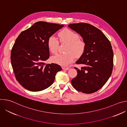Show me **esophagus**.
Returning a JSON list of instances; mask_svg holds the SVG:
<instances>
[{
	"label": "esophagus",
	"instance_id": "1",
	"mask_svg": "<svg viewBox=\"0 0 127 127\" xmlns=\"http://www.w3.org/2000/svg\"><path fill=\"white\" fill-rule=\"evenodd\" d=\"M62 69L63 70H68L69 69V68L68 67H62Z\"/></svg>",
	"mask_w": 127,
	"mask_h": 127
}]
</instances>
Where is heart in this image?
Segmentation results:
<instances>
[{
  "label": "heart",
  "instance_id": "heart-1",
  "mask_svg": "<svg viewBox=\"0 0 127 127\" xmlns=\"http://www.w3.org/2000/svg\"><path fill=\"white\" fill-rule=\"evenodd\" d=\"M61 43H66L64 54H59L52 57V61L62 66H67L73 61L76 57H81L85 50L86 44L84 41L79 38V35L68 29L61 31L58 33ZM59 42L54 35H51L47 41V46L51 53H57Z\"/></svg>",
  "mask_w": 127,
  "mask_h": 127
}]
</instances>
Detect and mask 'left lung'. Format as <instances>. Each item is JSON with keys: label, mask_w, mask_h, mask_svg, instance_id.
Listing matches in <instances>:
<instances>
[{"label": "left lung", "mask_w": 127, "mask_h": 127, "mask_svg": "<svg viewBox=\"0 0 127 127\" xmlns=\"http://www.w3.org/2000/svg\"><path fill=\"white\" fill-rule=\"evenodd\" d=\"M68 27L79 33L86 44L83 55L76 62L82 64L77 69V75L72 79L73 87L80 92L92 94L105 84L112 74L114 54L110 41L95 26L81 23L70 24Z\"/></svg>", "instance_id": "left-lung-1"}]
</instances>
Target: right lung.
<instances>
[{"mask_svg": "<svg viewBox=\"0 0 127 127\" xmlns=\"http://www.w3.org/2000/svg\"><path fill=\"white\" fill-rule=\"evenodd\" d=\"M63 26L38 22L16 38L11 51V64L16 79L27 90L39 92L47 88L62 70L57 64L45 65L44 61L50 57L48 38Z\"/></svg>", "mask_w": 127, "mask_h": 127, "instance_id": "obj_1", "label": "right lung"}]
</instances>
